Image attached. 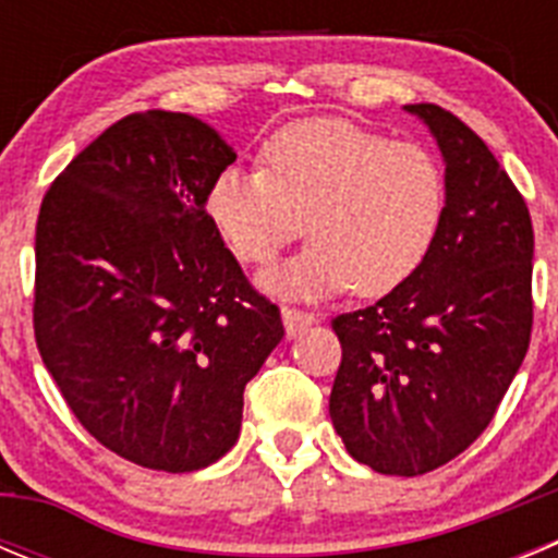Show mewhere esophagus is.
<instances>
[{
    "label": "esophagus",
    "instance_id": "34e87169",
    "mask_svg": "<svg viewBox=\"0 0 558 558\" xmlns=\"http://www.w3.org/2000/svg\"><path fill=\"white\" fill-rule=\"evenodd\" d=\"M282 322H284V329H288L290 338H295V335L302 332V329H307L310 324H315V315L307 313V310L282 307Z\"/></svg>",
    "mask_w": 558,
    "mask_h": 558
}]
</instances>
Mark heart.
<instances>
[{
    "instance_id": "obj_1",
    "label": "heart",
    "mask_w": 558,
    "mask_h": 558,
    "mask_svg": "<svg viewBox=\"0 0 558 558\" xmlns=\"http://www.w3.org/2000/svg\"><path fill=\"white\" fill-rule=\"evenodd\" d=\"M445 206V167L425 145L347 120L276 131L263 170L226 167L206 192L211 226L245 265H268L307 220V248L263 276L270 293L293 299L349 284L360 295L393 290L427 259Z\"/></svg>"
}]
</instances>
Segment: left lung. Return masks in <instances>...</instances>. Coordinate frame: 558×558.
<instances>
[{
    "instance_id": "left-lung-1",
    "label": "left lung",
    "mask_w": 558,
    "mask_h": 558,
    "mask_svg": "<svg viewBox=\"0 0 558 558\" xmlns=\"http://www.w3.org/2000/svg\"><path fill=\"white\" fill-rule=\"evenodd\" d=\"M447 165L430 254L377 304L332 318L329 416L349 456L383 475L445 466L495 418L534 327V226L492 150L447 108L416 102Z\"/></svg>"
}]
</instances>
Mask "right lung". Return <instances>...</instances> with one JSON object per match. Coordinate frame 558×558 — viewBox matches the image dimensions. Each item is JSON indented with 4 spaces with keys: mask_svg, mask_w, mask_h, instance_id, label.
I'll use <instances>...</instances> for the list:
<instances>
[{
    "mask_svg": "<svg viewBox=\"0 0 558 558\" xmlns=\"http://www.w3.org/2000/svg\"><path fill=\"white\" fill-rule=\"evenodd\" d=\"M234 159L190 113H128L69 161L38 211L44 366L77 422L145 470L226 456L245 386L284 335L206 211Z\"/></svg>",
    "mask_w": 558,
    "mask_h": 558,
    "instance_id": "obj_1",
    "label": "right lung"
}]
</instances>
